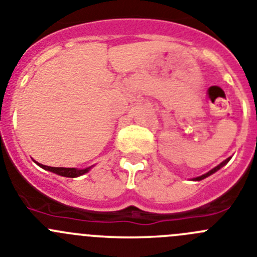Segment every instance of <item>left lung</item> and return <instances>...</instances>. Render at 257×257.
Instances as JSON below:
<instances>
[{
  "instance_id": "1",
  "label": "left lung",
  "mask_w": 257,
  "mask_h": 257,
  "mask_svg": "<svg viewBox=\"0 0 257 257\" xmlns=\"http://www.w3.org/2000/svg\"><path fill=\"white\" fill-rule=\"evenodd\" d=\"M230 160V157H228V159H226V160H224L223 163H220L219 164L218 166H215L214 169H211V170H210V172H207L206 174H203V175H201V177H197V178H193V180H202V179H205V178H207V177H210V175L211 174H214V173H216L219 170V169H221L223 168L224 165H226V164H228V161Z\"/></svg>"
}]
</instances>
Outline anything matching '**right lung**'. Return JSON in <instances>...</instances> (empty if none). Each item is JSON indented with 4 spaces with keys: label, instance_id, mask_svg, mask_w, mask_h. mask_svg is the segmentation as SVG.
Wrapping results in <instances>:
<instances>
[{
    "label": "right lung",
    "instance_id": "right-lung-1",
    "mask_svg": "<svg viewBox=\"0 0 257 257\" xmlns=\"http://www.w3.org/2000/svg\"><path fill=\"white\" fill-rule=\"evenodd\" d=\"M37 165H39L45 170H48V172H52L57 175H61V177H66V178H77L80 177V175L85 174V173H88L94 165L89 166V168H84V169H77V168H54V166H47L43 165V164H39L37 161H34Z\"/></svg>",
    "mask_w": 257,
    "mask_h": 257
}]
</instances>
